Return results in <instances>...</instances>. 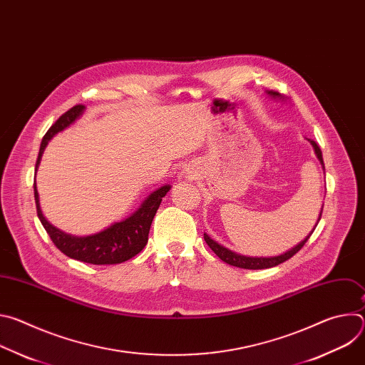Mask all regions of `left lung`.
I'll list each match as a JSON object with an SVG mask.
<instances>
[{"instance_id":"8db88e82","label":"left lung","mask_w":365,"mask_h":365,"mask_svg":"<svg viewBox=\"0 0 365 365\" xmlns=\"http://www.w3.org/2000/svg\"><path fill=\"white\" fill-rule=\"evenodd\" d=\"M266 93L269 96H272L273 99H280V101H284V96L280 95L279 92H274V91H266ZM312 147H314L315 150V154L318 160L321 162V166L322 169L325 170V165H324V159H322V151L319 148V145L314 141V140H307ZM322 210H324V205L321 207V212H319V217H318V221L314 227V230H312L299 244H296L294 247H292L290 250L284 251L283 254H279V255H270V257H258V255H244V254H240V252H235L224 245H221L220 242H217L215 240H212L207 234H203V238L206 241V244L210 245V248L222 259L224 263L230 264V266H235V267H240V269H247V270H263V269H270V267H274V266H279L280 263L286 262V259H289L290 257H293L303 245L304 242L309 240V237L312 235V232L315 231L318 222L321 221V217H322Z\"/></svg>"}]
</instances>
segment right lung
I'll return each instance as SVG.
<instances>
[{
    "mask_svg": "<svg viewBox=\"0 0 365 365\" xmlns=\"http://www.w3.org/2000/svg\"><path fill=\"white\" fill-rule=\"evenodd\" d=\"M83 111H85L83 106H76L71 108L68 113H65L53 125L48 128V131L44 134L40 144L38 158L36 162V172L38 169L43 151L48 144V141L58 133L63 131L71 124H73L82 115ZM170 187H172L170 185H165L151 192L143 200L138 210L134 211L125 220L114 222L99 232H95L91 235H82V237L63 232L46 220L40 207V199H38L36 182H34V199H36V207H37V217L41 225L47 231L51 241L55 242V245L63 254L89 264H98V266L118 264L133 258L145 247L148 241V231H150L153 218L159 210L162 199L166 196Z\"/></svg>",
    "mask_w": 365,
    "mask_h": 365,
    "instance_id": "add662e5",
    "label": "right lung"
}]
</instances>
